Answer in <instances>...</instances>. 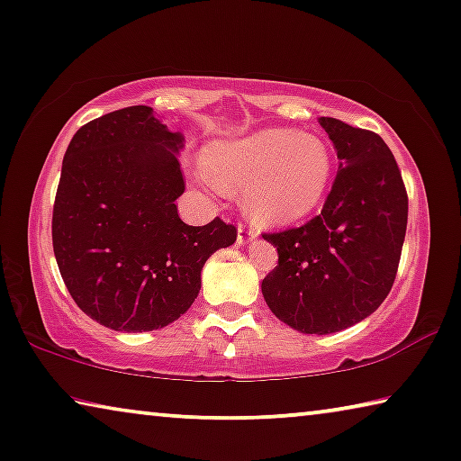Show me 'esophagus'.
Wrapping results in <instances>:
<instances>
[{"instance_id": "34e87169", "label": "esophagus", "mask_w": 461, "mask_h": 461, "mask_svg": "<svg viewBox=\"0 0 461 461\" xmlns=\"http://www.w3.org/2000/svg\"><path fill=\"white\" fill-rule=\"evenodd\" d=\"M253 239H256V232L249 230V229H247V226H243V224H239L237 243H239V245H247V243H251Z\"/></svg>"}]
</instances>
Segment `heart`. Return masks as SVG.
<instances>
[{"label":"heart","instance_id":"obj_1","mask_svg":"<svg viewBox=\"0 0 461 461\" xmlns=\"http://www.w3.org/2000/svg\"><path fill=\"white\" fill-rule=\"evenodd\" d=\"M197 181L210 193L243 186V210L259 224H291L318 208L332 181L329 145L295 129H262L203 149Z\"/></svg>","mask_w":461,"mask_h":461}]
</instances>
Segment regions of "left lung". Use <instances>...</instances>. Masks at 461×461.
<instances>
[{
	"label": "left lung",
	"instance_id": "8db88e82",
	"mask_svg": "<svg viewBox=\"0 0 461 461\" xmlns=\"http://www.w3.org/2000/svg\"><path fill=\"white\" fill-rule=\"evenodd\" d=\"M339 158L320 216L264 235L278 266L262 280L272 313L303 335H330L362 322L389 295L408 226V193L376 132L318 118Z\"/></svg>",
	"mask_w": 461,
	"mask_h": 461
}]
</instances>
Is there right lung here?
I'll list each match as a JSON object with an SVG mask.
<instances>
[{
  "label": "right lung",
  "mask_w": 461,
  "mask_h": 461,
  "mask_svg": "<svg viewBox=\"0 0 461 461\" xmlns=\"http://www.w3.org/2000/svg\"><path fill=\"white\" fill-rule=\"evenodd\" d=\"M183 148V132L149 105H131L81 126L64 153L53 253L78 308L112 330L175 322L199 295L208 258L237 241L220 218L205 226L178 218Z\"/></svg>",
  "instance_id": "right-lung-1"
}]
</instances>
